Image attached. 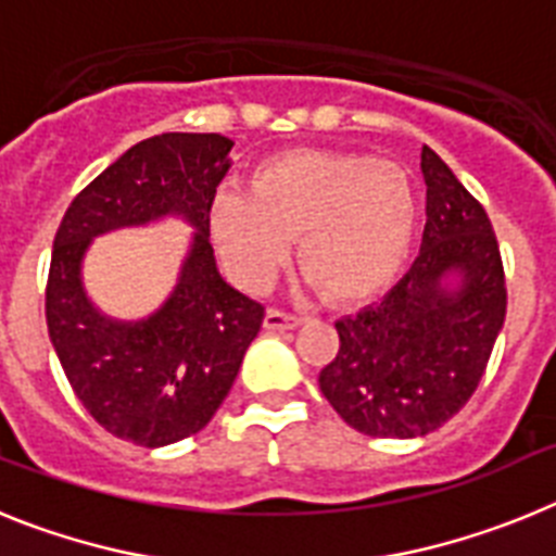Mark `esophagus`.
<instances>
[{"instance_id": "1", "label": "esophagus", "mask_w": 556, "mask_h": 556, "mask_svg": "<svg viewBox=\"0 0 556 556\" xmlns=\"http://www.w3.org/2000/svg\"><path fill=\"white\" fill-rule=\"evenodd\" d=\"M301 323L303 314H289L281 308H269L267 317H264V328H269V331H287V328L301 326Z\"/></svg>"}]
</instances>
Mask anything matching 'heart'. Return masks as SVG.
Wrapping results in <instances>:
<instances>
[{
	"instance_id": "heart-1",
	"label": "heart",
	"mask_w": 556,
	"mask_h": 556,
	"mask_svg": "<svg viewBox=\"0 0 556 556\" xmlns=\"http://www.w3.org/2000/svg\"><path fill=\"white\" fill-rule=\"evenodd\" d=\"M415 225L409 172L367 152H281L253 172L250 191L219 189L208 205L211 242L239 287L267 289L298 236V267L337 306L395 281Z\"/></svg>"
}]
</instances>
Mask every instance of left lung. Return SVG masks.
I'll return each mask as SVG.
<instances>
[{
  "instance_id": "left-lung-1",
  "label": "left lung",
  "mask_w": 556,
  "mask_h": 556,
  "mask_svg": "<svg viewBox=\"0 0 556 556\" xmlns=\"http://www.w3.org/2000/svg\"><path fill=\"white\" fill-rule=\"evenodd\" d=\"M426 230L420 255L384 301L337 323L339 351L320 390L370 437L429 434L468 404L507 317V278L488 211L434 150L420 155ZM463 278L442 287L445 274Z\"/></svg>"
}]
</instances>
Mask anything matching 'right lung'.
<instances>
[{"label":"right lung","instance_id":"right-lung-1","mask_svg":"<svg viewBox=\"0 0 556 556\" xmlns=\"http://www.w3.org/2000/svg\"><path fill=\"white\" fill-rule=\"evenodd\" d=\"M233 141L219 132H161L139 141L72 200L47 278V328L68 384L105 431L144 448L208 426L264 320V306L219 278L208 205ZM184 213L195 244L161 313L113 324L79 287V258L97 232Z\"/></svg>","mask_w":556,"mask_h":556}]
</instances>
